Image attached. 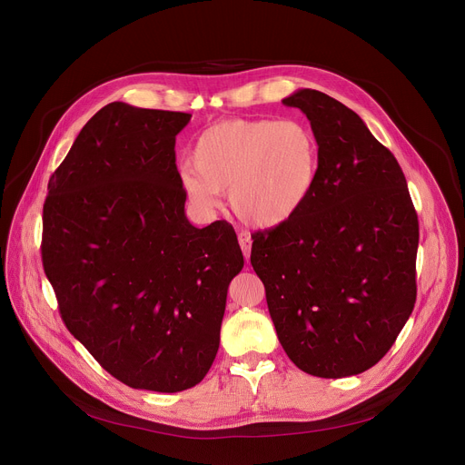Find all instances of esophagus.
<instances>
[{"instance_id": "obj_1", "label": "esophagus", "mask_w": 465, "mask_h": 465, "mask_svg": "<svg viewBox=\"0 0 465 465\" xmlns=\"http://www.w3.org/2000/svg\"><path fill=\"white\" fill-rule=\"evenodd\" d=\"M237 239H239V246H241V250H242L244 259H250V250H252V239H250V235H248L246 232H242V233L237 235Z\"/></svg>"}]
</instances>
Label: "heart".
<instances>
[{"instance_id": "b5f03b06", "label": "heart", "mask_w": 465, "mask_h": 465, "mask_svg": "<svg viewBox=\"0 0 465 465\" xmlns=\"http://www.w3.org/2000/svg\"><path fill=\"white\" fill-rule=\"evenodd\" d=\"M320 142L309 123L287 119H223L204 128L180 182L201 212L219 206L228 191L235 217L259 230L292 221L311 201L320 178Z\"/></svg>"}]
</instances>
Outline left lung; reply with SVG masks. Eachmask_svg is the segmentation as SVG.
I'll use <instances>...</instances> for the list:
<instances>
[{
    "mask_svg": "<svg viewBox=\"0 0 465 465\" xmlns=\"http://www.w3.org/2000/svg\"><path fill=\"white\" fill-rule=\"evenodd\" d=\"M320 178L287 224L252 235L250 262L289 359L305 373H362L391 348L416 303L418 215L405 174L341 101L302 88Z\"/></svg>",
    "mask_w": 465,
    "mask_h": 465,
    "instance_id": "obj_1",
    "label": "left lung"
}]
</instances>
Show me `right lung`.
<instances>
[{"label": "right lung", "mask_w": 465, "mask_h": 465, "mask_svg": "<svg viewBox=\"0 0 465 465\" xmlns=\"http://www.w3.org/2000/svg\"><path fill=\"white\" fill-rule=\"evenodd\" d=\"M191 114L101 108L53 173L42 261L70 333L130 388L182 391L210 371L230 282L233 228H194L174 143Z\"/></svg>", "instance_id": "add662e5"}]
</instances>
